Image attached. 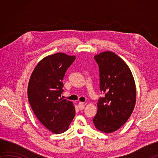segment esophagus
<instances>
[{
	"label": "esophagus",
	"mask_w": 158,
	"mask_h": 158,
	"mask_svg": "<svg viewBox=\"0 0 158 158\" xmlns=\"http://www.w3.org/2000/svg\"><path fill=\"white\" fill-rule=\"evenodd\" d=\"M78 106H79V110H83V109L85 108V104L83 103V102H80L79 103Z\"/></svg>",
	"instance_id": "obj_1"
}]
</instances>
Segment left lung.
<instances>
[{
	"instance_id": "8db88e82",
	"label": "left lung",
	"mask_w": 158,
	"mask_h": 158,
	"mask_svg": "<svg viewBox=\"0 0 158 158\" xmlns=\"http://www.w3.org/2000/svg\"><path fill=\"white\" fill-rule=\"evenodd\" d=\"M100 69V89L105 94L97 102L93 122L104 133L119 129L135 109L136 89L132 73L123 60L110 51L94 56Z\"/></svg>"
}]
</instances>
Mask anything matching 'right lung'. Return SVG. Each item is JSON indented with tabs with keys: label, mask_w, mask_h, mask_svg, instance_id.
<instances>
[{
	"label": "right lung",
	"mask_w": 158,
	"mask_h": 158,
	"mask_svg": "<svg viewBox=\"0 0 158 158\" xmlns=\"http://www.w3.org/2000/svg\"><path fill=\"white\" fill-rule=\"evenodd\" d=\"M75 56L57 53L43 58L32 71L28 85V98L33 112L52 132L60 134L69 129L75 115L71 101L62 99V80Z\"/></svg>",
	"instance_id": "obj_1"
}]
</instances>
